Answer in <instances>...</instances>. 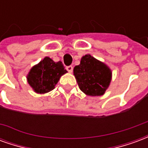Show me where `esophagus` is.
I'll return each instance as SVG.
<instances>
[{
	"label": "esophagus",
	"mask_w": 148,
	"mask_h": 148,
	"mask_svg": "<svg viewBox=\"0 0 148 148\" xmlns=\"http://www.w3.org/2000/svg\"><path fill=\"white\" fill-rule=\"evenodd\" d=\"M66 70L69 73H72V71H73V66H66Z\"/></svg>",
	"instance_id": "1"
}]
</instances>
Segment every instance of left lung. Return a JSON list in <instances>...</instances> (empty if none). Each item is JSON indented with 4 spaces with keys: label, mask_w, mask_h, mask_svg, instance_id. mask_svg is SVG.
Wrapping results in <instances>:
<instances>
[{
    "label": "left lung",
    "mask_w": 148,
    "mask_h": 148,
    "mask_svg": "<svg viewBox=\"0 0 148 148\" xmlns=\"http://www.w3.org/2000/svg\"><path fill=\"white\" fill-rule=\"evenodd\" d=\"M74 74L80 90L89 96H101L109 86L112 71L102 62L90 55H84L75 66Z\"/></svg>",
    "instance_id": "1"
}]
</instances>
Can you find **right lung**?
<instances>
[{
  "mask_svg": "<svg viewBox=\"0 0 148 148\" xmlns=\"http://www.w3.org/2000/svg\"><path fill=\"white\" fill-rule=\"evenodd\" d=\"M67 71L62 62H55L45 57L29 71L27 80L37 93H46L55 89L59 78Z\"/></svg>",
  "mask_w": 148,
  "mask_h": 148,
  "instance_id": "add662e5",
  "label": "right lung"
}]
</instances>
